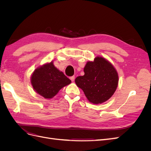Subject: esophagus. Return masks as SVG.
I'll use <instances>...</instances> for the list:
<instances>
[{
    "instance_id": "obj_1",
    "label": "esophagus",
    "mask_w": 151,
    "mask_h": 151,
    "mask_svg": "<svg viewBox=\"0 0 151 151\" xmlns=\"http://www.w3.org/2000/svg\"><path fill=\"white\" fill-rule=\"evenodd\" d=\"M70 79L71 80V81H72V82H74V80H75V76H72V77H70Z\"/></svg>"
}]
</instances>
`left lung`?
Returning <instances> with one entry per match:
<instances>
[{
    "instance_id": "obj_1",
    "label": "left lung",
    "mask_w": 151,
    "mask_h": 151,
    "mask_svg": "<svg viewBox=\"0 0 151 151\" xmlns=\"http://www.w3.org/2000/svg\"><path fill=\"white\" fill-rule=\"evenodd\" d=\"M84 72V75L76 77L75 82L89 102L101 104L115 93L118 84V74L106 58L98 56L93 61H88Z\"/></svg>"
}]
</instances>
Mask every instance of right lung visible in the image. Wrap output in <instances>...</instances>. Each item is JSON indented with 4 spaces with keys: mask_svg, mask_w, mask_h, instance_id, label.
Returning <instances> with one entry per match:
<instances>
[{
    "mask_svg": "<svg viewBox=\"0 0 151 151\" xmlns=\"http://www.w3.org/2000/svg\"><path fill=\"white\" fill-rule=\"evenodd\" d=\"M71 83L53 61L39 66L32 73L31 84L36 93L45 99L53 98L62 88Z\"/></svg>",
    "mask_w": 151,
    "mask_h": 151,
    "instance_id": "add662e5",
    "label": "right lung"
}]
</instances>
